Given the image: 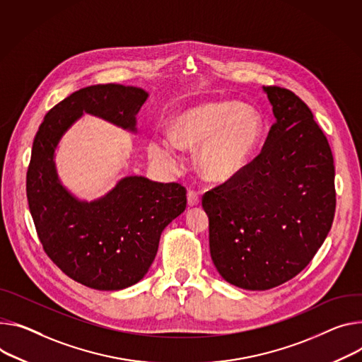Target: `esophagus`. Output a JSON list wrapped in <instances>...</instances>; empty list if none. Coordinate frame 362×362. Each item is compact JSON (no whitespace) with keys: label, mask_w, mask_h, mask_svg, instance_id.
Wrapping results in <instances>:
<instances>
[{"label":"esophagus","mask_w":362,"mask_h":362,"mask_svg":"<svg viewBox=\"0 0 362 362\" xmlns=\"http://www.w3.org/2000/svg\"><path fill=\"white\" fill-rule=\"evenodd\" d=\"M199 202H201L199 193L196 190H189L187 192V205L189 206H196V205H199Z\"/></svg>","instance_id":"1"}]
</instances>
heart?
Instances as JSON below:
<instances>
[{"mask_svg":"<svg viewBox=\"0 0 362 362\" xmlns=\"http://www.w3.org/2000/svg\"><path fill=\"white\" fill-rule=\"evenodd\" d=\"M264 133L261 114L234 101H215L186 110L172 124V140L154 139L153 158L177 164V147L196 148L198 169L209 182H225L241 173L252 160Z\"/></svg>","mask_w":362,"mask_h":362,"instance_id":"1","label":"heart"}]
</instances>
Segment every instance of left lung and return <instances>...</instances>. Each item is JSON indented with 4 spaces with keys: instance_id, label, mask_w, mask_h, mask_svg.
<instances>
[{
    "instance_id": "1",
    "label": "left lung",
    "mask_w": 362,
    "mask_h": 362,
    "mask_svg": "<svg viewBox=\"0 0 362 362\" xmlns=\"http://www.w3.org/2000/svg\"><path fill=\"white\" fill-rule=\"evenodd\" d=\"M264 90L276 122L262 150L202 196L214 264L247 290L298 276L331 231L337 206L334 156L312 111L286 88Z\"/></svg>"
}]
</instances>
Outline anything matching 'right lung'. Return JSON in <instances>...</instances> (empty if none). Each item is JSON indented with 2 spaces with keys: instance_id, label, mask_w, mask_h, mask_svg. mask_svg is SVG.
Returning <instances> with one entry per match:
<instances>
[{
  "instance_id": "right-lung-1",
  "label": "right lung",
  "mask_w": 362,
  "mask_h": 362,
  "mask_svg": "<svg viewBox=\"0 0 362 362\" xmlns=\"http://www.w3.org/2000/svg\"><path fill=\"white\" fill-rule=\"evenodd\" d=\"M147 96L118 83L82 88L46 114L33 141L25 190L39 240L64 274L90 288L121 290L144 277L161 231L186 209V187L128 176L104 198L81 202L57 180L54 148L83 112L136 131Z\"/></svg>"
}]
</instances>
